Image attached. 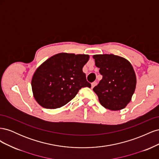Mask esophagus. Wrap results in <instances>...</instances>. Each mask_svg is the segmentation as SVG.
Instances as JSON below:
<instances>
[{
    "instance_id": "34e87169",
    "label": "esophagus",
    "mask_w": 159,
    "mask_h": 159,
    "mask_svg": "<svg viewBox=\"0 0 159 159\" xmlns=\"http://www.w3.org/2000/svg\"><path fill=\"white\" fill-rule=\"evenodd\" d=\"M96 81H94V82H93V83H91V88H94V86L96 85Z\"/></svg>"
}]
</instances>
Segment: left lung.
Instances as JSON below:
<instances>
[{
  "instance_id": "obj_1",
  "label": "left lung",
  "mask_w": 159,
  "mask_h": 159,
  "mask_svg": "<svg viewBox=\"0 0 159 159\" xmlns=\"http://www.w3.org/2000/svg\"><path fill=\"white\" fill-rule=\"evenodd\" d=\"M102 80L93 90L102 105L108 109H123L130 102L136 88V75L126 59L113 54L93 56Z\"/></svg>"
}]
</instances>
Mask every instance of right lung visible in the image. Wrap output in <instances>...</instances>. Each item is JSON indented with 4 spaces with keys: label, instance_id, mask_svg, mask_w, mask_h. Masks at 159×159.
Here are the masks:
<instances>
[{
    "label": "right lung",
    "instance_id": "right-lung-1",
    "mask_svg": "<svg viewBox=\"0 0 159 159\" xmlns=\"http://www.w3.org/2000/svg\"><path fill=\"white\" fill-rule=\"evenodd\" d=\"M89 55L60 53L38 67L32 80L36 102L46 109L64 106L75 98L81 88H91L83 67Z\"/></svg>",
    "mask_w": 159,
    "mask_h": 159
}]
</instances>
